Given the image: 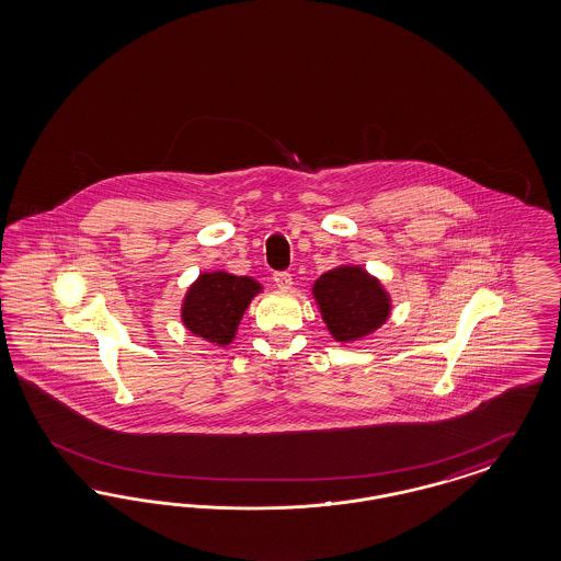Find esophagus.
<instances>
[{
	"instance_id": "34e87169",
	"label": "esophagus",
	"mask_w": 561,
	"mask_h": 561,
	"mask_svg": "<svg viewBox=\"0 0 561 561\" xmlns=\"http://www.w3.org/2000/svg\"><path fill=\"white\" fill-rule=\"evenodd\" d=\"M273 282H275V286H277L279 290H290L291 288V275L290 273H286V271L275 273V275H273Z\"/></svg>"
}]
</instances>
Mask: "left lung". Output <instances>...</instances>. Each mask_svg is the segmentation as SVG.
Wrapping results in <instances>:
<instances>
[{
  "label": "left lung",
  "mask_w": 561,
  "mask_h": 561,
  "mask_svg": "<svg viewBox=\"0 0 561 561\" xmlns=\"http://www.w3.org/2000/svg\"><path fill=\"white\" fill-rule=\"evenodd\" d=\"M312 298L335 342L352 344L381 328L391 314V296L360 265H340L312 284Z\"/></svg>",
  "instance_id": "8db88e82"
}]
</instances>
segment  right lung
I'll return each instance as SVG.
<instances>
[{
	"mask_svg": "<svg viewBox=\"0 0 561 561\" xmlns=\"http://www.w3.org/2000/svg\"><path fill=\"white\" fill-rule=\"evenodd\" d=\"M263 286L249 275L203 271L184 294L180 319L194 335L228 346L236 337L242 314Z\"/></svg>",
	"mask_w": 561,
	"mask_h": 561,
	"instance_id": "add662e5",
	"label": "right lung"
}]
</instances>
